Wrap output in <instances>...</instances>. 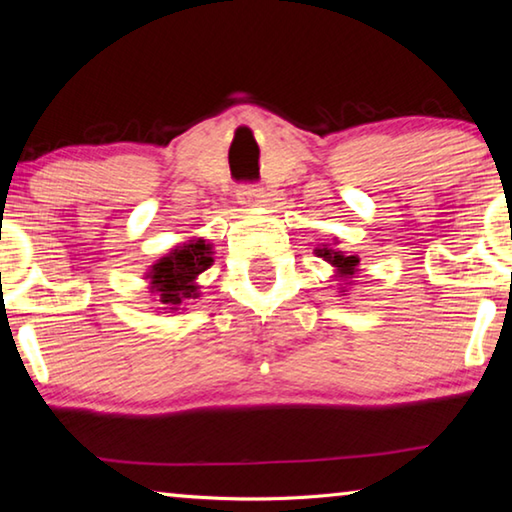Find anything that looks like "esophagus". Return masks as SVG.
Segmentation results:
<instances>
[{"label": "esophagus", "mask_w": 512, "mask_h": 512, "mask_svg": "<svg viewBox=\"0 0 512 512\" xmlns=\"http://www.w3.org/2000/svg\"><path fill=\"white\" fill-rule=\"evenodd\" d=\"M237 198H239V203H241V205H246V207H255V205L262 203V198H264V189H262V187H257V185H241V187H239V192H237Z\"/></svg>", "instance_id": "esophagus-1"}]
</instances>
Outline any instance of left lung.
<instances>
[{
  "mask_svg": "<svg viewBox=\"0 0 512 512\" xmlns=\"http://www.w3.org/2000/svg\"><path fill=\"white\" fill-rule=\"evenodd\" d=\"M316 253L318 257H323L325 262H329L336 268V277H341L345 284H352V277L357 275V266H359L357 255H343L341 250H334V248H318Z\"/></svg>",
  "mask_w": 512,
  "mask_h": 512,
  "instance_id": "left-lung-1",
  "label": "left lung"
}]
</instances>
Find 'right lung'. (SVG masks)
<instances>
[{"instance_id":"add662e5","label":"right lung","mask_w":512,"mask_h":512,"mask_svg":"<svg viewBox=\"0 0 512 512\" xmlns=\"http://www.w3.org/2000/svg\"><path fill=\"white\" fill-rule=\"evenodd\" d=\"M212 262V244L205 239H189L149 268L146 280L151 284V293L160 298V305H167L164 309H180L185 300L198 298L196 277L207 271Z\"/></svg>"}]
</instances>
